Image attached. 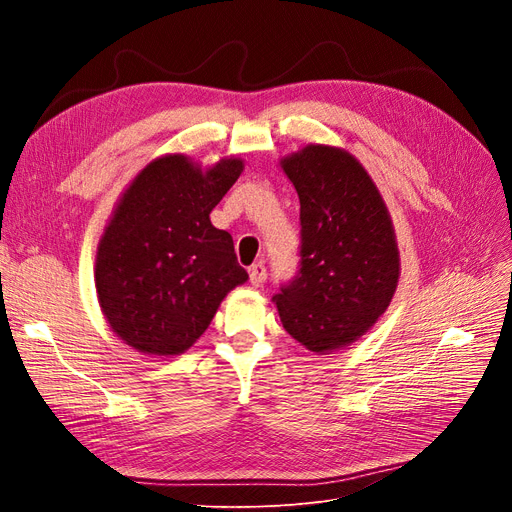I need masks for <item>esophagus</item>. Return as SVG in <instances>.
<instances>
[{"instance_id":"1","label":"esophagus","mask_w":512,"mask_h":512,"mask_svg":"<svg viewBox=\"0 0 512 512\" xmlns=\"http://www.w3.org/2000/svg\"><path fill=\"white\" fill-rule=\"evenodd\" d=\"M249 278H251V284L255 288H261L265 284V278H267V272H265V265L263 263H253L249 267Z\"/></svg>"}]
</instances>
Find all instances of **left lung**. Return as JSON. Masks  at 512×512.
Listing matches in <instances>:
<instances>
[{"label": "left lung", "instance_id": "left-lung-1", "mask_svg": "<svg viewBox=\"0 0 512 512\" xmlns=\"http://www.w3.org/2000/svg\"><path fill=\"white\" fill-rule=\"evenodd\" d=\"M301 201V270L274 297L284 330L326 355L359 340L392 303L400 276L382 193L346 149L311 143L280 159Z\"/></svg>", "mask_w": 512, "mask_h": 512}]
</instances>
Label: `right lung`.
Returning <instances> with one entry per match:
<instances>
[{
  "instance_id": "add662e5",
  "label": "right lung",
  "mask_w": 512,
  "mask_h": 512,
  "mask_svg": "<svg viewBox=\"0 0 512 512\" xmlns=\"http://www.w3.org/2000/svg\"><path fill=\"white\" fill-rule=\"evenodd\" d=\"M245 170L166 153L130 180L95 257V290L110 330L147 357H176L209 328L226 294L249 280L211 209Z\"/></svg>"
}]
</instances>
